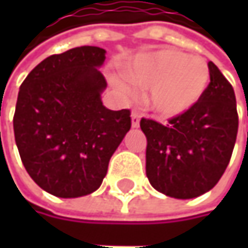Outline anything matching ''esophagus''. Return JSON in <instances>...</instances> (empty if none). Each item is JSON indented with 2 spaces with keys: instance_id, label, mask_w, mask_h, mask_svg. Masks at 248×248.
Segmentation results:
<instances>
[{
  "instance_id": "obj_1",
  "label": "esophagus",
  "mask_w": 248,
  "mask_h": 248,
  "mask_svg": "<svg viewBox=\"0 0 248 248\" xmlns=\"http://www.w3.org/2000/svg\"><path fill=\"white\" fill-rule=\"evenodd\" d=\"M139 121H140V116L138 112H132V126L133 127H138L139 126Z\"/></svg>"
}]
</instances>
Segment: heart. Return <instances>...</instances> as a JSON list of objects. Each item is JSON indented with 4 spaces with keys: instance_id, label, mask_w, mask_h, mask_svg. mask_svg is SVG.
<instances>
[{
    "instance_id": "obj_1",
    "label": "heart",
    "mask_w": 248,
    "mask_h": 248,
    "mask_svg": "<svg viewBox=\"0 0 248 248\" xmlns=\"http://www.w3.org/2000/svg\"><path fill=\"white\" fill-rule=\"evenodd\" d=\"M126 76L148 92V105L164 118L178 116L189 110L204 94L210 83V69L204 59L189 57L175 50H159L136 57ZM127 92V86L115 80Z\"/></svg>"
}]
</instances>
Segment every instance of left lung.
I'll list each match as a JSON object with an SVG mask.
<instances>
[{"label": "left lung", "mask_w": 248, "mask_h": 248, "mask_svg": "<svg viewBox=\"0 0 248 248\" xmlns=\"http://www.w3.org/2000/svg\"><path fill=\"white\" fill-rule=\"evenodd\" d=\"M210 83L186 112L162 124L140 119L146 136V176L151 185L172 198H195L223 176L234 149L238 115L234 89L210 62Z\"/></svg>", "instance_id": "1"}]
</instances>
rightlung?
I'll return each instance as SVG.
<instances>
[{
  "instance_id": "obj_1",
  "label": "right lung",
  "mask_w": 248,
  "mask_h": 248,
  "mask_svg": "<svg viewBox=\"0 0 248 248\" xmlns=\"http://www.w3.org/2000/svg\"><path fill=\"white\" fill-rule=\"evenodd\" d=\"M106 51L83 46L37 64L20 86L16 143L32 181L60 198L96 191L109 161L130 129V110H110L100 94L108 83L97 70Z\"/></svg>"
}]
</instances>
